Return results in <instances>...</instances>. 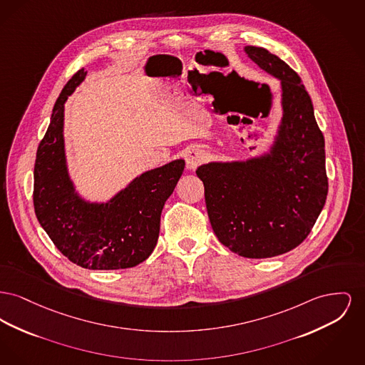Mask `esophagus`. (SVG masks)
I'll return each mask as SVG.
<instances>
[{"mask_svg":"<svg viewBox=\"0 0 365 365\" xmlns=\"http://www.w3.org/2000/svg\"><path fill=\"white\" fill-rule=\"evenodd\" d=\"M185 158H186V167L189 170H194L205 161L207 154H205V151L201 150L198 148H190L189 150L186 151Z\"/></svg>","mask_w":365,"mask_h":365,"instance_id":"34e87169","label":"esophagus"}]
</instances>
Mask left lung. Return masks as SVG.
<instances>
[{
  "mask_svg": "<svg viewBox=\"0 0 365 365\" xmlns=\"http://www.w3.org/2000/svg\"><path fill=\"white\" fill-rule=\"evenodd\" d=\"M247 55L281 81L282 118L267 154L197 168L217 240L240 257H277L312 232L328 194L324 136L300 77L260 46Z\"/></svg>",
  "mask_w": 365,
  "mask_h": 365,
  "instance_id": "obj_1",
  "label": "left lung"
}]
</instances>
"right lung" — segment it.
Masks as SVG:
<instances>
[{"instance_id":"add662e5","label":"right lung","mask_w":365,"mask_h":365,"mask_svg":"<svg viewBox=\"0 0 365 365\" xmlns=\"http://www.w3.org/2000/svg\"><path fill=\"white\" fill-rule=\"evenodd\" d=\"M78 70L61 92L38 145L34 165L36 216L70 262L91 270L133 267L150 257L160 217L182 172L183 160L145 172L108 202H88L76 193L66 167L63 111L67 98L86 78Z\"/></svg>"}]
</instances>
